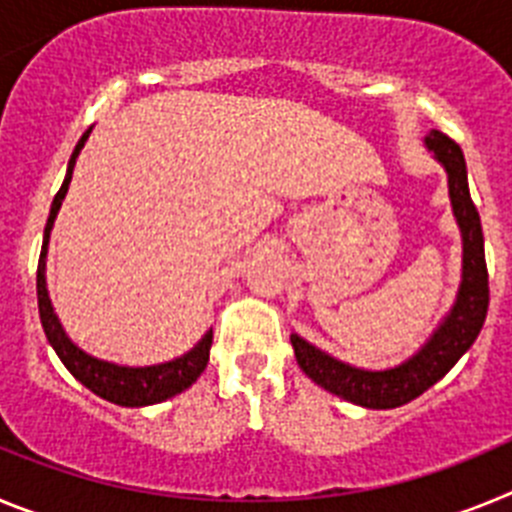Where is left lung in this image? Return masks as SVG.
Returning <instances> with one entry per match:
<instances>
[{"label": "left lung", "instance_id": "obj_1", "mask_svg": "<svg viewBox=\"0 0 512 512\" xmlns=\"http://www.w3.org/2000/svg\"><path fill=\"white\" fill-rule=\"evenodd\" d=\"M425 148L438 158V164L449 174L451 207H454L461 243H464L461 284L449 315L433 330V336L428 338V343L420 348L418 354L410 356L405 364L395 366V369H384V372H366V369L348 366L307 343L297 333L289 336L302 372L312 382L320 384L323 390L333 392L348 402H356L361 408H400L405 402L423 395L428 387H433L438 379L449 374V369L461 356L467 354L487 318L490 282H487L485 264V235H482L477 207L469 197L464 153L441 130H431L425 135Z\"/></svg>", "mask_w": 512, "mask_h": 512}]
</instances>
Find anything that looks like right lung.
Instances as JSON below:
<instances>
[{"mask_svg": "<svg viewBox=\"0 0 512 512\" xmlns=\"http://www.w3.org/2000/svg\"><path fill=\"white\" fill-rule=\"evenodd\" d=\"M89 133L81 135V140L76 143L74 153L69 158V169H66V179H63L61 189L53 197L51 215H48V223H45L43 233V248H40V261H38V310H40V323H43L45 336L48 343L56 348L58 359L63 361V366L79 379L87 390H92L94 395L104 397V400L122 405V408H143V405H156V402H164L169 397L179 395L187 387H192L197 382L202 372H205L207 361H210V346H212V330H207L202 341L187 351L184 356L174 361H166V364L156 366H120L112 364V361H102L89 356L87 351H81L76 343H71V338L66 336V330L58 323L56 312H53L51 297H48V287H45V253H48V241H51L53 220H56L58 210H61V202L69 192L71 174H74V164L79 151L87 143Z\"/></svg>", "mask_w": 512, "mask_h": 512, "instance_id": "1", "label": "right lung"}]
</instances>
